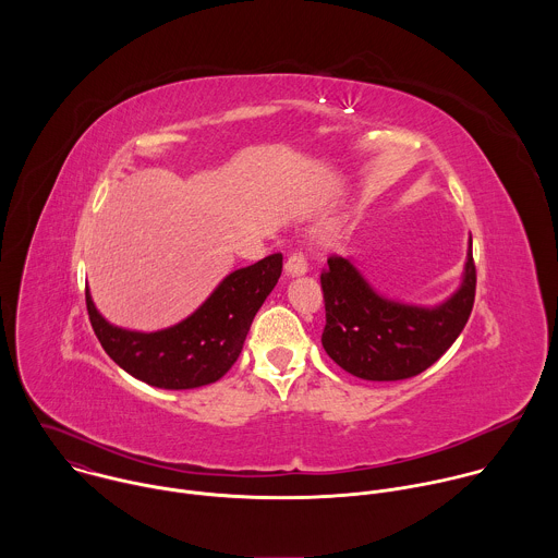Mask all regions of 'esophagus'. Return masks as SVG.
I'll return each mask as SVG.
<instances>
[{"label":"esophagus","mask_w":558,"mask_h":558,"mask_svg":"<svg viewBox=\"0 0 558 558\" xmlns=\"http://www.w3.org/2000/svg\"><path fill=\"white\" fill-rule=\"evenodd\" d=\"M306 271V258L302 254H291L289 260L284 263V274L287 276H302Z\"/></svg>","instance_id":"34e87169"}]
</instances>
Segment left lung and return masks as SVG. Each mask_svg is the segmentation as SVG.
Returning a JSON list of instances; mask_svg holds the SVG:
<instances>
[{
	"instance_id": "obj_1",
	"label": "left lung",
	"mask_w": 558,
	"mask_h": 558,
	"mask_svg": "<svg viewBox=\"0 0 558 558\" xmlns=\"http://www.w3.org/2000/svg\"><path fill=\"white\" fill-rule=\"evenodd\" d=\"M320 282L327 355L362 379H407L435 364L468 323L476 289L472 238L461 287L437 306L402 304L379 295L355 265L340 256L329 258Z\"/></svg>"
}]
</instances>
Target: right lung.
<instances>
[{"instance_id": "1", "label": "right lung", "mask_w": 558, "mask_h": 558, "mask_svg": "<svg viewBox=\"0 0 558 558\" xmlns=\"http://www.w3.org/2000/svg\"><path fill=\"white\" fill-rule=\"evenodd\" d=\"M282 274V254L231 271L183 323L154 331L112 327L86 289L90 325L104 351L132 377L170 390L220 379L243 351L254 315Z\"/></svg>"}]
</instances>
